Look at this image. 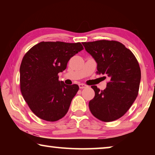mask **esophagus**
Returning a JSON list of instances; mask_svg holds the SVG:
<instances>
[{
    "label": "esophagus",
    "mask_w": 155,
    "mask_h": 155,
    "mask_svg": "<svg viewBox=\"0 0 155 155\" xmlns=\"http://www.w3.org/2000/svg\"><path fill=\"white\" fill-rule=\"evenodd\" d=\"M78 86H79L80 89H83V88L87 87V85H85V84H83V83H80L79 85H78Z\"/></svg>",
    "instance_id": "34e87169"
}]
</instances>
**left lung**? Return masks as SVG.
I'll return each instance as SVG.
<instances>
[{"mask_svg":"<svg viewBox=\"0 0 155 155\" xmlns=\"http://www.w3.org/2000/svg\"><path fill=\"white\" fill-rule=\"evenodd\" d=\"M82 44L97 63V74L109 79L104 90L91 86L95 96L89 103L90 111L103 122L119 119L130 109L138 95L141 70L137 60L119 41L98 40Z\"/></svg>","mask_w":155,"mask_h":155,"instance_id":"obj_1","label":"left lung"}]
</instances>
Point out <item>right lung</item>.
Listing matches in <instances>:
<instances>
[{
	"instance_id": "right-lung-1",
	"label": "right lung",
	"mask_w": 155,
	"mask_h": 155,
	"mask_svg": "<svg viewBox=\"0 0 155 155\" xmlns=\"http://www.w3.org/2000/svg\"><path fill=\"white\" fill-rule=\"evenodd\" d=\"M83 50L80 42L41 41L33 46L20 68V90L31 111L40 118L54 122L67 114L78 90L59 80L70 59Z\"/></svg>"
}]
</instances>
